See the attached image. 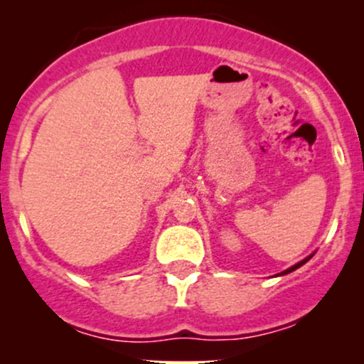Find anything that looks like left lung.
<instances>
[{
	"instance_id": "obj_1",
	"label": "left lung",
	"mask_w": 364,
	"mask_h": 364,
	"mask_svg": "<svg viewBox=\"0 0 364 364\" xmlns=\"http://www.w3.org/2000/svg\"><path fill=\"white\" fill-rule=\"evenodd\" d=\"M310 258H311V257L304 258V260H301V262H299V263H296V265H292V267H289V269H287V270H284V272H282V275H284V274H289V272H292V270H296V269H299V267H301V265H304V263H306L308 260H310Z\"/></svg>"
}]
</instances>
